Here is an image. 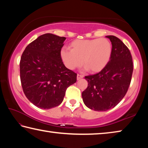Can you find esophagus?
I'll return each mask as SVG.
<instances>
[{
    "mask_svg": "<svg viewBox=\"0 0 148 148\" xmlns=\"http://www.w3.org/2000/svg\"><path fill=\"white\" fill-rule=\"evenodd\" d=\"M82 78H83V76H82V75H81V74H77V80H79V79H82Z\"/></svg>",
    "mask_w": 148,
    "mask_h": 148,
    "instance_id": "34e87169",
    "label": "esophagus"
}]
</instances>
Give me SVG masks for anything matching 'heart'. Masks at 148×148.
Wrapping results in <instances>:
<instances>
[{"label":"heart","instance_id":"1","mask_svg":"<svg viewBox=\"0 0 148 148\" xmlns=\"http://www.w3.org/2000/svg\"><path fill=\"white\" fill-rule=\"evenodd\" d=\"M70 50L62 49L61 57L65 66L74 70L84 66L92 73L102 71L108 64L112 53L111 42L106 38L75 40Z\"/></svg>","mask_w":148,"mask_h":148}]
</instances>
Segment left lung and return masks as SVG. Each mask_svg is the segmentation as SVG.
I'll return each instance as SVG.
<instances>
[{
    "label": "left lung",
    "mask_w": 148,
    "mask_h": 148,
    "mask_svg": "<svg viewBox=\"0 0 148 148\" xmlns=\"http://www.w3.org/2000/svg\"><path fill=\"white\" fill-rule=\"evenodd\" d=\"M106 37L112 42L111 59L99 73L85 76L88 86L82 94L86 106L99 112L113 108L121 101L128 91L133 72L128 47L116 36Z\"/></svg>",
    "instance_id": "8db88e82"
}]
</instances>
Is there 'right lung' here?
Instances as JSON below:
<instances>
[{"label": "right lung", "instance_id": "right-lung-1", "mask_svg": "<svg viewBox=\"0 0 148 148\" xmlns=\"http://www.w3.org/2000/svg\"><path fill=\"white\" fill-rule=\"evenodd\" d=\"M65 37L46 33L26 47L20 60V79L29 101L42 109L61 104L66 89L77 74L64 66L61 57Z\"/></svg>", "mask_w": 148, "mask_h": 148}]
</instances>
